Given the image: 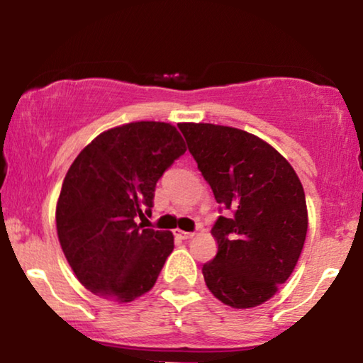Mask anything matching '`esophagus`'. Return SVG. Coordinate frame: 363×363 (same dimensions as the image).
<instances>
[{
	"label": "esophagus",
	"mask_w": 363,
	"mask_h": 363,
	"mask_svg": "<svg viewBox=\"0 0 363 363\" xmlns=\"http://www.w3.org/2000/svg\"><path fill=\"white\" fill-rule=\"evenodd\" d=\"M173 235L177 238H180V240H190V238L195 236V233H188V231H183V230H175L173 231Z\"/></svg>",
	"instance_id": "34e87169"
}]
</instances>
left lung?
<instances>
[{
    "mask_svg": "<svg viewBox=\"0 0 363 363\" xmlns=\"http://www.w3.org/2000/svg\"><path fill=\"white\" fill-rule=\"evenodd\" d=\"M198 170L231 215L211 228L218 242L203 264L208 289L233 309L264 304L289 279L307 235L302 183L291 163L241 128L183 122Z\"/></svg>",
    "mask_w": 363,
    "mask_h": 363,
    "instance_id": "obj_1",
    "label": "left lung"
}]
</instances>
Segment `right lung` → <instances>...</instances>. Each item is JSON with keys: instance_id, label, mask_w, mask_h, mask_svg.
<instances>
[{"instance_id": "add662e5", "label": "right lung", "mask_w": 363, "mask_h": 363, "mask_svg": "<svg viewBox=\"0 0 363 363\" xmlns=\"http://www.w3.org/2000/svg\"><path fill=\"white\" fill-rule=\"evenodd\" d=\"M186 152L175 125L140 121L99 133L72 162L56 205L59 245L87 289L130 302L155 286L172 231L138 225L158 178Z\"/></svg>"}]
</instances>
